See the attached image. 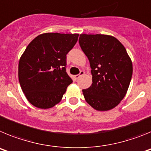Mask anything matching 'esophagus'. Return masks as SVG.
<instances>
[{
	"label": "esophagus",
	"mask_w": 151,
	"mask_h": 151,
	"mask_svg": "<svg viewBox=\"0 0 151 151\" xmlns=\"http://www.w3.org/2000/svg\"><path fill=\"white\" fill-rule=\"evenodd\" d=\"M83 75H85V72L81 71V72H80L79 74L76 75V76H75V78H76V79H78V78L82 76H83Z\"/></svg>",
	"instance_id": "esophagus-1"
}]
</instances>
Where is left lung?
Segmentation results:
<instances>
[{
	"label": "left lung",
	"mask_w": 151,
	"mask_h": 151,
	"mask_svg": "<svg viewBox=\"0 0 151 151\" xmlns=\"http://www.w3.org/2000/svg\"><path fill=\"white\" fill-rule=\"evenodd\" d=\"M78 41L91 68V85L82 90L85 101L98 111L112 110L127 93L132 60L122 44L112 35L81 34Z\"/></svg>",
	"instance_id": "8db88e82"
}]
</instances>
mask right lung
<instances>
[{
	"mask_svg": "<svg viewBox=\"0 0 151 151\" xmlns=\"http://www.w3.org/2000/svg\"><path fill=\"white\" fill-rule=\"evenodd\" d=\"M78 34L43 33L31 41L19 61L21 88L31 104L49 109L60 102L73 82L66 72V54Z\"/></svg>",
	"mask_w": 151,
	"mask_h": 151,
	"instance_id": "1",
	"label": "right lung"
}]
</instances>
